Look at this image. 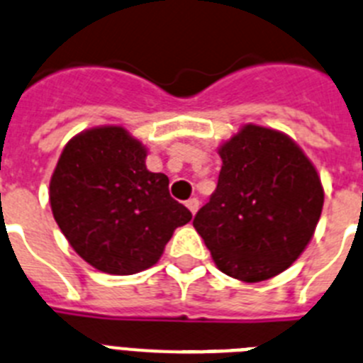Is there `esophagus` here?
Masks as SVG:
<instances>
[{
    "label": "esophagus",
    "instance_id": "obj_1",
    "mask_svg": "<svg viewBox=\"0 0 363 363\" xmlns=\"http://www.w3.org/2000/svg\"><path fill=\"white\" fill-rule=\"evenodd\" d=\"M186 206H188V210H190L191 213H197V210H199V199L197 197H191V199L186 201Z\"/></svg>",
    "mask_w": 363,
    "mask_h": 363
}]
</instances>
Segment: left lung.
Instances as JSON below:
<instances>
[{
  "mask_svg": "<svg viewBox=\"0 0 363 363\" xmlns=\"http://www.w3.org/2000/svg\"><path fill=\"white\" fill-rule=\"evenodd\" d=\"M217 188L194 219L217 269L256 283L289 269L323 208L316 168L276 129L248 124L219 147Z\"/></svg>",
  "mask_w": 363,
  "mask_h": 363,
  "instance_id": "1",
  "label": "left lung"
}]
</instances>
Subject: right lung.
<instances>
[{
	"label": "right lung",
	"mask_w": 363,
	"mask_h": 363,
	"mask_svg": "<svg viewBox=\"0 0 363 363\" xmlns=\"http://www.w3.org/2000/svg\"><path fill=\"white\" fill-rule=\"evenodd\" d=\"M168 177L146 168V147L118 125L67 143L49 186L52 216L82 259L129 276L162 256L191 212L169 195Z\"/></svg>",
	"instance_id": "obj_1"
}]
</instances>
